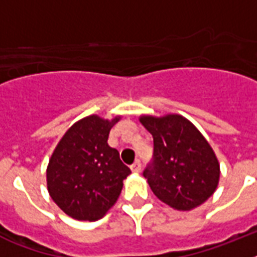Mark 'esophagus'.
Here are the masks:
<instances>
[{"label": "esophagus", "instance_id": "esophagus-1", "mask_svg": "<svg viewBox=\"0 0 257 257\" xmlns=\"http://www.w3.org/2000/svg\"><path fill=\"white\" fill-rule=\"evenodd\" d=\"M131 169H132L133 173H140L141 172V163L139 160H136L131 165Z\"/></svg>", "mask_w": 257, "mask_h": 257}]
</instances>
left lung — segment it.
<instances>
[{
  "mask_svg": "<svg viewBox=\"0 0 257 257\" xmlns=\"http://www.w3.org/2000/svg\"><path fill=\"white\" fill-rule=\"evenodd\" d=\"M140 122L153 137L155 157L144 177L157 199L177 211L207 201L219 185L220 164L199 129L176 113L143 114Z\"/></svg>",
  "mask_w": 257,
  "mask_h": 257,
  "instance_id": "8db88e82",
  "label": "left lung"
}]
</instances>
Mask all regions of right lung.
<instances>
[{"instance_id": "right-lung-1", "label": "right lung", "mask_w": 257, "mask_h": 257, "mask_svg": "<svg viewBox=\"0 0 257 257\" xmlns=\"http://www.w3.org/2000/svg\"><path fill=\"white\" fill-rule=\"evenodd\" d=\"M121 116L97 114L74 122L58 141L46 168L48 192L72 219L96 221L116 204L131 169L108 145L109 132Z\"/></svg>"}]
</instances>
